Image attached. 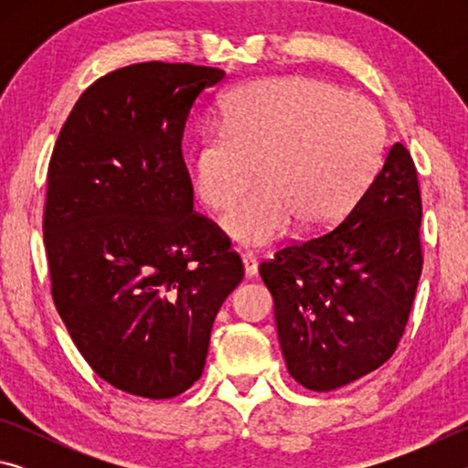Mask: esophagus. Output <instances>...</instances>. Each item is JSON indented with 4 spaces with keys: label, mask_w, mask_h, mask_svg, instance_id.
Returning a JSON list of instances; mask_svg holds the SVG:
<instances>
[{
    "label": "esophagus",
    "mask_w": 468,
    "mask_h": 468,
    "mask_svg": "<svg viewBox=\"0 0 468 468\" xmlns=\"http://www.w3.org/2000/svg\"><path fill=\"white\" fill-rule=\"evenodd\" d=\"M243 271L245 279H253L258 274V260L251 256V253H243Z\"/></svg>",
    "instance_id": "1"
}]
</instances>
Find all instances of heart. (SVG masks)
<instances>
[{
	"label": "heart",
	"mask_w": 468,
	"mask_h": 468,
	"mask_svg": "<svg viewBox=\"0 0 468 468\" xmlns=\"http://www.w3.org/2000/svg\"><path fill=\"white\" fill-rule=\"evenodd\" d=\"M384 125L371 102L315 78H268L235 90L223 125L202 132L194 189L241 245L262 248L287 235L320 233L340 220L382 163Z\"/></svg>",
	"instance_id": "obj_1"
}]
</instances>
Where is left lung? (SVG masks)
<instances>
[{
    "label": "left lung",
    "mask_w": 468,
    "mask_h": 468,
    "mask_svg": "<svg viewBox=\"0 0 468 468\" xmlns=\"http://www.w3.org/2000/svg\"><path fill=\"white\" fill-rule=\"evenodd\" d=\"M421 192L396 142L351 212L260 264L289 374L315 392L351 384L392 357L421 276Z\"/></svg>",
    "instance_id": "8db88e82"
}]
</instances>
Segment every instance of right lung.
Listing matches in <instances>:
<instances>
[{
	"instance_id": "add662e5",
	"label": "right lung",
	"mask_w": 468,
	"mask_h": 468,
	"mask_svg": "<svg viewBox=\"0 0 468 468\" xmlns=\"http://www.w3.org/2000/svg\"><path fill=\"white\" fill-rule=\"evenodd\" d=\"M218 68L146 61L99 78L55 142L43 235L51 295L94 374L142 399L202 376L210 330L243 264L194 212L181 154Z\"/></svg>"
}]
</instances>
